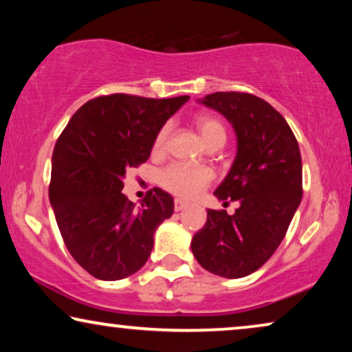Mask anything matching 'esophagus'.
Instances as JSON below:
<instances>
[{"label": "esophagus", "instance_id": "esophagus-1", "mask_svg": "<svg viewBox=\"0 0 352 352\" xmlns=\"http://www.w3.org/2000/svg\"><path fill=\"white\" fill-rule=\"evenodd\" d=\"M187 206H189V204H187L186 200H182V199H175V210H176V211L184 210V208H187Z\"/></svg>", "mask_w": 352, "mask_h": 352}]
</instances>
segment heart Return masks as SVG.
<instances>
[{"label": "heart", "mask_w": 352, "mask_h": 352, "mask_svg": "<svg viewBox=\"0 0 352 352\" xmlns=\"http://www.w3.org/2000/svg\"><path fill=\"white\" fill-rule=\"evenodd\" d=\"M195 126L206 146H223L226 142V126L219 118L210 113H200L195 118ZM168 138H170V124H163L158 129L152 142L153 155H162L165 152ZM211 171L206 166H190L184 163H171L160 173L162 187L171 194L181 197H195L211 182Z\"/></svg>", "instance_id": "heart-1"}]
</instances>
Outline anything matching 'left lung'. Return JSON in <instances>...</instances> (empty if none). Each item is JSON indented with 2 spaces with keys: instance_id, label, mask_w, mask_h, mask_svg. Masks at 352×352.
Segmentation results:
<instances>
[{
  "instance_id": "left-lung-1",
  "label": "left lung",
  "mask_w": 352,
  "mask_h": 352,
  "mask_svg": "<svg viewBox=\"0 0 352 352\" xmlns=\"http://www.w3.org/2000/svg\"><path fill=\"white\" fill-rule=\"evenodd\" d=\"M200 104L228 118L237 136V155L214 195L234 214L206 210V224L190 248L206 271L240 278L258 271L285 237L302 197L301 153L285 118L248 93H213Z\"/></svg>"
}]
</instances>
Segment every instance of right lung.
Masks as SVG:
<instances>
[{
  "instance_id": "obj_1",
  "label": "right lung",
  "mask_w": 352,
  "mask_h": 352,
  "mask_svg": "<svg viewBox=\"0 0 352 352\" xmlns=\"http://www.w3.org/2000/svg\"><path fill=\"white\" fill-rule=\"evenodd\" d=\"M187 100L100 96L81 105L57 139L51 206L67 250L99 280L138 272L151 256L157 228L171 218L168 192L155 187L138 208L122 194L123 177L147 162L157 131Z\"/></svg>"
}]
</instances>
